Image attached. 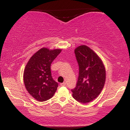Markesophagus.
<instances>
[{
    "mask_svg": "<svg viewBox=\"0 0 130 130\" xmlns=\"http://www.w3.org/2000/svg\"><path fill=\"white\" fill-rule=\"evenodd\" d=\"M60 86H66V83L63 82V83H61V84H60Z\"/></svg>",
    "mask_w": 130,
    "mask_h": 130,
    "instance_id": "34e87169",
    "label": "esophagus"
}]
</instances>
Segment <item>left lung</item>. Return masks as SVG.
I'll list each match as a JSON object with an SVG mask.
<instances>
[{"mask_svg": "<svg viewBox=\"0 0 130 130\" xmlns=\"http://www.w3.org/2000/svg\"><path fill=\"white\" fill-rule=\"evenodd\" d=\"M79 65V76L76 86L72 90L73 97L82 104L96 98L104 88L106 72L102 60L86 45H80L74 50Z\"/></svg>", "mask_w": 130, "mask_h": 130, "instance_id": "1", "label": "left lung"}]
</instances>
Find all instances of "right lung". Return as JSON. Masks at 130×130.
Listing matches in <instances>:
<instances>
[{"label": "right lung", "instance_id": "obj_1", "mask_svg": "<svg viewBox=\"0 0 130 130\" xmlns=\"http://www.w3.org/2000/svg\"><path fill=\"white\" fill-rule=\"evenodd\" d=\"M61 49L50 50L42 48L31 57L24 72L25 86L30 95L40 102L51 98L57 90L58 83L53 80L51 64Z\"/></svg>", "mask_w": 130, "mask_h": 130}]
</instances>
